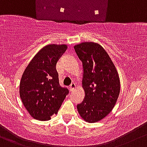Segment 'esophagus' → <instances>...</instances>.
Here are the masks:
<instances>
[{
    "label": "esophagus",
    "instance_id": "34e87169",
    "mask_svg": "<svg viewBox=\"0 0 147 147\" xmlns=\"http://www.w3.org/2000/svg\"><path fill=\"white\" fill-rule=\"evenodd\" d=\"M76 84H75V83H72L71 85H70V87H69L70 88V90L73 91L74 89H76Z\"/></svg>",
    "mask_w": 147,
    "mask_h": 147
}]
</instances>
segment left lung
Returning <instances> with one entry per match:
<instances>
[{
  "label": "left lung",
  "instance_id": "obj_1",
  "mask_svg": "<svg viewBox=\"0 0 147 147\" xmlns=\"http://www.w3.org/2000/svg\"><path fill=\"white\" fill-rule=\"evenodd\" d=\"M84 68L82 87L85 97L77 110L82 119L96 123L114 107L121 89L119 76L107 52L100 45L84 42L74 46Z\"/></svg>",
  "mask_w": 147,
  "mask_h": 147
}]
</instances>
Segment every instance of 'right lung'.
<instances>
[{
  "instance_id": "add662e5",
  "label": "right lung",
  "mask_w": 147,
  "mask_h": 147,
  "mask_svg": "<svg viewBox=\"0 0 147 147\" xmlns=\"http://www.w3.org/2000/svg\"><path fill=\"white\" fill-rule=\"evenodd\" d=\"M66 45L45 46L32 59L22 76L19 94L22 103L34 119L48 121L58 113L68 89L60 86L56 63Z\"/></svg>"
}]
</instances>
